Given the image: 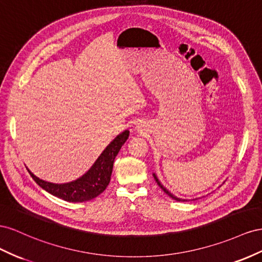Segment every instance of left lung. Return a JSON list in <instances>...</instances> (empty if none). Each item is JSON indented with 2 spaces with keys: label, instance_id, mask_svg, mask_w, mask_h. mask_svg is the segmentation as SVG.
I'll return each instance as SVG.
<instances>
[{
  "label": "left lung",
  "instance_id": "8db88e82",
  "mask_svg": "<svg viewBox=\"0 0 262 262\" xmlns=\"http://www.w3.org/2000/svg\"><path fill=\"white\" fill-rule=\"evenodd\" d=\"M152 176H154V178H155V180H156V182H157V184H158V185H159V186H160V188H161V189H162V191H163V192H164V193H166V194H168V195H169V196H170V198H172V199H173V200H176V201H185V200H182V199H179V198H177V196H174V195H173V194H171V193H170V192H169V191H168V190H167V189H166V188H164V186H163V185H162V184H161V183H160V181H159V180H158V178H157V176H156V174H155V173H154V174H152Z\"/></svg>",
  "mask_w": 262,
  "mask_h": 262
}]
</instances>
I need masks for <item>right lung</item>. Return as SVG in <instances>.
I'll list each match as a JSON object with an SVG mask.
<instances>
[{
  "label": "right lung",
  "mask_w": 262,
  "mask_h": 262,
  "mask_svg": "<svg viewBox=\"0 0 262 262\" xmlns=\"http://www.w3.org/2000/svg\"><path fill=\"white\" fill-rule=\"evenodd\" d=\"M129 136V130L119 134L112 143L104 149L103 152L90 168L86 173L72 182L56 184L43 181L34 176L28 170L34 181L45 191L67 202H86L96 198L107 188L111 180L113 163L119 149L125 144Z\"/></svg>",
  "instance_id": "add662e5"
}]
</instances>
